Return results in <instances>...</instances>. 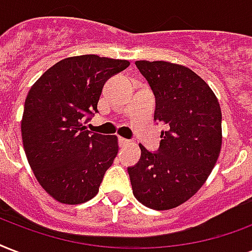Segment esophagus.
Wrapping results in <instances>:
<instances>
[{
  "instance_id": "34e87169",
  "label": "esophagus",
  "mask_w": 252,
  "mask_h": 252,
  "mask_svg": "<svg viewBox=\"0 0 252 252\" xmlns=\"http://www.w3.org/2000/svg\"><path fill=\"white\" fill-rule=\"evenodd\" d=\"M129 144H132L129 140L124 139V137H119V145H120V147H126V145H129Z\"/></svg>"
}]
</instances>
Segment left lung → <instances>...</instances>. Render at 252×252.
Here are the masks:
<instances>
[{"instance_id":"8db88e82","label":"left lung","mask_w":252,"mask_h":252,"mask_svg":"<svg viewBox=\"0 0 252 252\" xmlns=\"http://www.w3.org/2000/svg\"><path fill=\"white\" fill-rule=\"evenodd\" d=\"M156 97L155 120L166 124L157 153L140 144L128 168L136 199L155 210L180 206L201 189L222 147V112L216 94L194 71L176 63L137 61Z\"/></svg>"}]
</instances>
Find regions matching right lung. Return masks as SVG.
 I'll list each match as a JSON object with an SVG mask.
<instances>
[{"label": "right lung", "mask_w": 252, "mask_h": 252, "mask_svg": "<svg viewBox=\"0 0 252 252\" xmlns=\"http://www.w3.org/2000/svg\"><path fill=\"white\" fill-rule=\"evenodd\" d=\"M128 61L99 55L62 59L29 91L22 143L36 181L58 202L79 205L94 198L119 152L118 137L90 133L104 83Z\"/></svg>", "instance_id": "obj_1"}]
</instances>
